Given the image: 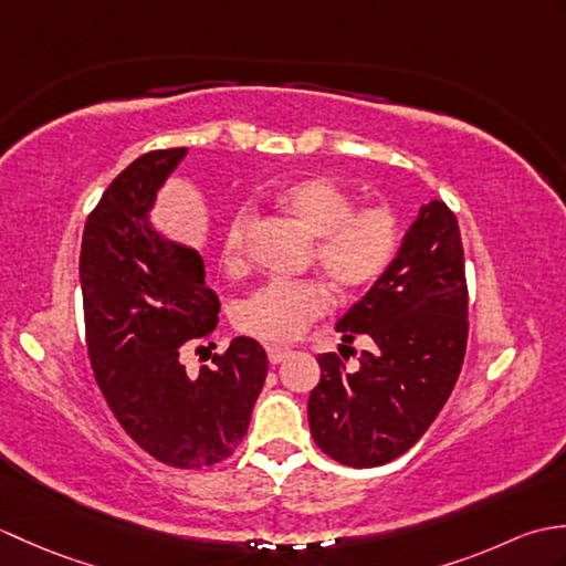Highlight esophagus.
<instances>
[{"instance_id":"obj_1","label":"esophagus","mask_w":566,"mask_h":566,"mask_svg":"<svg viewBox=\"0 0 566 566\" xmlns=\"http://www.w3.org/2000/svg\"><path fill=\"white\" fill-rule=\"evenodd\" d=\"M290 355H292V350H286V347H268V357H270L272 365L284 363V359Z\"/></svg>"}]
</instances>
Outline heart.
<instances>
[{"mask_svg": "<svg viewBox=\"0 0 566 566\" xmlns=\"http://www.w3.org/2000/svg\"><path fill=\"white\" fill-rule=\"evenodd\" d=\"M276 209L314 235V260L335 292H357L389 268L396 250V219L384 207L355 209L353 197L326 177L282 189ZM245 216H235L223 235V262L235 264L245 245ZM328 306L318 282H270L238 306V326L270 343H292Z\"/></svg>", "mask_w": 566, "mask_h": 566, "instance_id": "b5f03b06", "label": "heart"}]
</instances>
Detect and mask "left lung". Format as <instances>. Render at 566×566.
Wrapping results in <instances>:
<instances>
[{"mask_svg": "<svg viewBox=\"0 0 566 566\" xmlns=\"http://www.w3.org/2000/svg\"><path fill=\"white\" fill-rule=\"evenodd\" d=\"M464 250L454 213L432 199L367 294L335 323L343 343L367 335L371 350L347 371L318 355L308 396L318 448L347 467H379L411 450L450 399L467 350ZM343 347V345H340Z\"/></svg>", "mask_w": 566, "mask_h": 566, "instance_id": "obj_1", "label": "left lung"}]
</instances>
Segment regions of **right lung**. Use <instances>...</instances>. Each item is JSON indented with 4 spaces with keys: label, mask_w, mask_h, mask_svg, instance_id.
I'll return each instance as SVG.
<instances>
[{
    "label": "right lung",
    "mask_w": 566,
    "mask_h": 566,
    "mask_svg": "<svg viewBox=\"0 0 566 566\" xmlns=\"http://www.w3.org/2000/svg\"><path fill=\"white\" fill-rule=\"evenodd\" d=\"M185 155H140L104 191L84 223L80 284L92 369L116 420L155 460L195 469L243 440L268 355L240 335L197 377L179 359L219 326L201 255L153 226L158 191Z\"/></svg>",
    "instance_id": "obj_1"
}]
</instances>
